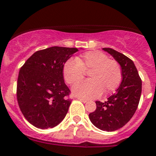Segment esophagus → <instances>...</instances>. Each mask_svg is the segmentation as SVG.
Segmentation results:
<instances>
[{
  "instance_id": "obj_1",
  "label": "esophagus",
  "mask_w": 156,
  "mask_h": 156,
  "mask_svg": "<svg viewBox=\"0 0 156 156\" xmlns=\"http://www.w3.org/2000/svg\"><path fill=\"white\" fill-rule=\"evenodd\" d=\"M78 100H80V101H82V102H88V100L86 99V98H78Z\"/></svg>"
}]
</instances>
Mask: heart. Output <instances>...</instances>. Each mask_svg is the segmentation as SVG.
<instances>
[{
  "label": "heart",
  "mask_w": 156,
  "mask_h": 156,
  "mask_svg": "<svg viewBox=\"0 0 156 156\" xmlns=\"http://www.w3.org/2000/svg\"><path fill=\"white\" fill-rule=\"evenodd\" d=\"M88 71L90 79L78 82L72 88L74 95L85 98H98L103 91L113 92L122 81L119 64L109 59L102 52H87L76 58V61L68 60L63 66V76L69 85L82 80L85 72Z\"/></svg>",
  "instance_id": "heart-1"
}]
</instances>
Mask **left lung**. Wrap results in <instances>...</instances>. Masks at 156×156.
<instances>
[{
    "label": "left lung",
    "instance_id": "left-lung-1",
    "mask_svg": "<svg viewBox=\"0 0 156 156\" xmlns=\"http://www.w3.org/2000/svg\"><path fill=\"white\" fill-rule=\"evenodd\" d=\"M119 63L122 80L116 92L104 102L96 101V110L89 115L91 122L102 131H114L130 121L137 110L142 80L133 61L111 48H103Z\"/></svg>",
    "mask_w": 156,
    "mask_h": 156
}]
</instances>
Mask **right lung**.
Here are the masks:
<instances>
[{
  "mask_svg": "<svg viewBox=\"0 0 156 156\" xmlns=\"http://www.w3.org/2000/svg\"><path fill=\"white\" fill-rule=\"evenodd\" d=\"M77 48L53 46L35 52L20 69L16 84L19 107L28 122L52 128L66 117L71 99L63 66Z\"/></svg>",
  "mask_w": 156,
  "mask_h": 156,
  "instance_id": "right-lung-1",
  "label": "right lung"
}]
</instances>
